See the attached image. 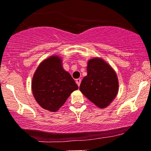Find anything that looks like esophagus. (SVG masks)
Here are the masks:
<instances>
[{
    "instance_id": "1",
    "label": "esophagus",
    "mask_w": 151,
    "mask_h": 151,
    "mask_svg": "<svg viewBox=\"0 0 151 151\" xmlns=\"http://www.w3.org/2000/svg\"><path fill=\"white\" fill-rule=\"evenodd\" d=\"M81 79H77V80H76V83H77L78 86H80V83H81Z\"/></svg>"
}]
</instances>
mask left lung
Here are the masks:
<instances>
[{"label": "left lung", "mask_w": 151, "mask_h": 151, "mask_svg": "<svg viewBox=\"0 0 151 151\" xmlns=\"http://www.w3.org/2000/svg\"><path fill=\"white\" fill-rule=\"evenodd\" d=\"M87 72L80 85V91L99 108L107 107L118 92L119 83L116 73L99 58L89 60Z\"/></svg>", "instance_id": "obj_1"}]
</instances>
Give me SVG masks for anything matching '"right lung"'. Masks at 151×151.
<instances>
[{
    "label": "right lung",
    "instance_id": "1",
    "mask_svg": "<svg viewBox=\"0 0 151 151\" xmlns=\"http://www.w3.org/2000/svg\"><path fill=\"white\" fill-rule=\"evenodd\" d=\"M32 89L43 108L56 112L63 105L78 86L69 72L62 68L61 59L52 56L40 64L32 79Z\"/></svg>",
    "mask_w": 151,
    "mask_h": 151
}]
</instances>
